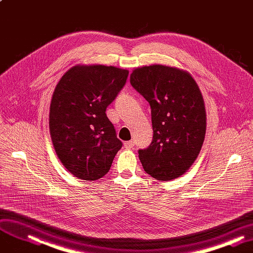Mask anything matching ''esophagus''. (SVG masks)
I'll use <instances>...</instances> for the list:
<instances>
[{
  "label": "esophagus",
  "instance_id": "34e87169",
  "mask_svg": "<svg viewBox=\"0 0 253 253\" xmlns=\"http://www.w3.org/2000/svg\"><path fill=\"white\" fill-rule=\"evenodd\" d=\"M125 146L126 147V148H128V149H130V148H133L134 147V141H126V142L125 143Z\"/></svg>",
  "mask_w": 253,
  "mask_h": 253
}]
</instances>
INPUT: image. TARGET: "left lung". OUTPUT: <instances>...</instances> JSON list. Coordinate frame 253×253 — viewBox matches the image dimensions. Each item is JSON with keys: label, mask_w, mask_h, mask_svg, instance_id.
Masks as SVG:
<instances>
[{"label": "left lung", "mask_w": 253, "mask_h": 253, "mask_svg": "<svg viewBox=\"0 0 253 253\" xmlns=\"http://www.w3.org/2000/svg\"><path fill=\"white\" fill-rule=\"evenodd\" d=\"M130 84L151 108L154 137L139 159L146 172L159 180L185 174L203 147L207 114L203 94L188 72L153 64L130 74Z\"/></svg>", "instance_id": "8db88e82"}]
</instances>
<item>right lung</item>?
I'll return each mask as SVG.
<instances>
[{"mask_svg": "<svg viewBox=\"0 0 253 253\" xmlns=\"http://www.w3.org/2000/svg\"><path fill=\"white\" fill-rule=\"evenodd\" d=\"M127 76L128 70L115 66L79 64L56 85L49 106L50 138L62 165L80 179L106 175L123 146L106 109Z\"/></svg>", "mask_w": 253, "mask_h": 253, "instance_id": "1", "label": "right lung"}]
</instances>
